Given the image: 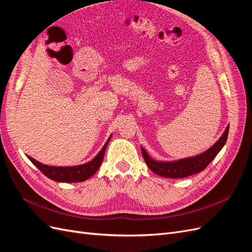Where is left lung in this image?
Instances as JSON below:
<instances>
[{
    "label": "left lung",
    "instance_id": "left-lung-1",
    "mask_svg": "<svg viewBox=\"0 0 252 252\" xmlns=\"http://www.w3.org/2000/svg\"><path fill=\"white\" fill-rule=\"evenodd\" d=\"M228 131H229V126L226 127L224 133L213 146L203 152V154L195 157L182 158L172 162H158L151 158L143 147L141 148L142 155L144 157L145 162H146V165L149 167V169L158 175L171 179L186 178L189 177V175L203 171L210 164L212 159L217 157L220 150L224 147L227 141Z\"/></svg>",
    "mask_w": 252,
    "mask_h": 252
}]
</instances>
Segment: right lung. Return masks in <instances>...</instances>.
Returning a JSON list of instances; mask_svg holds the SVG:
<instances>
[{"label":"right lung","mask_w":252,"mask_h":252,"mask_svg":"<svg viewBox=\"0 0 252 252\" xmlns=\"http://www.w3.org/2000/svg\"><path fill=\"white\" fill-rule=\"evenodd\" d=\"M111 135L109 136V139L107 142L105 143L103 148L101 151L98 152L97 156L91 159L90 162L79 165V166H70V167H56V166H48V165H44L40 162L35 161L34 158L32 157L27 156V158L32 161L37 168L41 170L43 174L46 175L47 178H49L52 181L56 182H64V183H78V182H83L89 179L91 175H94L97 169L100 168V166L102 164V161L104 158V154L106 147H107L108 142L110 141Z\"/></svg>","instance_id":"1"}]
</instances>
